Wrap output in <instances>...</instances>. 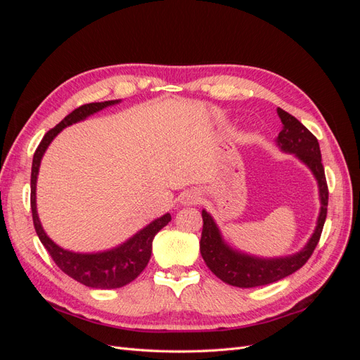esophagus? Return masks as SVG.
<instances>
[{
  "label": "esophagus",
  "instance_id": "34e87169",
  "mask_svg": "<svg viewBox=\"0 0 360 360\" xmlns=\"http://www.w3.org/2000/svg\"><path fill=\"white\" fill-rule=\"evenodd\" d=\"M197 201H198V195L195 192H184L180 197V202L184 204V205L197 204Z\"/></svg>",
  "mask_w": 360,
  "mask_h": 360
}]
</instances>
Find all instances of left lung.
Instances as JSON below:
<instances>
[{
    "mask_svg": "<svg viewBox=\"0 0 360 360\" xmlns=\"http://www.w3.org/2000/svg\"><path fill=\"white\" fill-rule=\"evenodd\" d=\"M278 114L282 124V130L278 135V144L284 151L294 153L302 162L307 163L319 181L321 210L319 216L317 228L311 237L308 245L299 254L285 258L264 259L255 258L237 252L228 248L213 222L212 216L202 210V233L200 240L201 255L213 274L224 282L240 288H252L267 285L271 282L284 279L294 271L299 270L311 258L315 246L319 245L323 233V226L328 216L329 189L326 181L324 168L321 163V153L319 141L309 130L304 127L296 117L278 108Z\"/></svg>",
    "mask_w": 360,
    "mask_h": 360,
    "instance_id": "1",
    "label": "left lung"
}]
</instances>
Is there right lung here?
<instances>
[{
	"label": "right lung",
	"mask_w": 360,
	"mask_h": 360,
	"mask_svg": "<svg viewBox=\"0 0 360 360\" xmlns=\"http://www.w3.org/2000/svg\"><path fill=\"white\" fill-rule=\"evenodd\" d=\"M117 102L118 101L96 102L76 108V110L72 111L68 117H64L63 122H60L56 127L48 130L45 134V136H43L39 147L34 151L31 167V213L32 224H34L40 242L46 248L51 258L53 259V263L58 266L61 271H64V274L86 287L102 290L124 287L129 282H132L141 275V271L147 267L148 259L151 257V243H153V238L162 228L171 221V214H163L159 219L147 225L144 230L136 233L132 238H129L126 243L115 249L99 254H75L70 252V250L57 246L45 234V231H43L36 210V181L43 153H45V150L51 144V141L56 138L64 127L70 126L76 122H81L85 117H89Z\"/></svg>",
	"instance_id": "1"
}]
</instances>
